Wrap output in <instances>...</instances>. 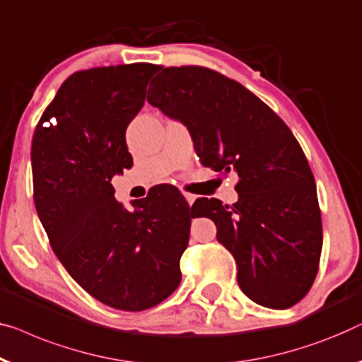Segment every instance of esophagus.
I'll return each instance as SVG.
<instances>
[{
	"mask_svg": "<svg viewBox=\"0 0 362 362\" xmlns=\"http://www.w3.org/2000/svg\"><path fill=\"white\" fill-rule=\"evenodd\" d=\"M185 197H186V201H187V204H189V206H192V202L196 201V196H194V194H189V192H186Z\"/></svg>",
	"mask_w": 362,
	"mask_h": 362,
	"instance_id": "34e87169",
	"label": "esophagus"
}]
</instances>
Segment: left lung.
I'll list each match as a JSON object with an SVG mask.
<instances>
[{
  "label": "left lung",
  "mask_w": 362,
  "mask_h": 362,
  "mask_svg": "<svg viewBox=\"0 0 362 362\" xmlns=\"http://www.w3.org/2000/svg\"><path fill=\"white\" fill-rule=\"evenodd\" d=\"M148 103L186 125L204 166L238 175L233 206L201 197L192 211L214 220L243 294L269 308L296 305L315 281L323 237L315 180L291 129L245 86L204 66L165 68Z\"/></svg>",
  "instance_id": "obj_1"
}]
</instances>
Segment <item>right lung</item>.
Instances as JSON below:
<instances>
[{
    "mask_svg": "<svg viewBox=\"0 0 362 362\" xmlns=\"http://www.w3.org/2000/svg\"><path fill=\"white\" fill-rule=\"evenodd\" d=\"M156 70L132 64L73 73L42 114L30 151L35 209L57 258L88 294L125 312L176 291L196 217L171 187L132 201V211L114 197L112 177L134 165L125 130Z\"/></svg>",
    "mask_w": 362,
    "mask_h": 362,
    "instance_id": "right-lung-1",
    "label": "right lung"
}]
</instances>
